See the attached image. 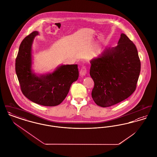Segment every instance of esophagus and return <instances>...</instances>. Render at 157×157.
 Wrapping results in <instances>:
<instances>
[{
	"instance_id": "esophagus-1",
	"label": "esophagus",
	"mask_w": 157,
	"mask_h": 157,
	"mask_svg": "<svg viewBox=\"0 0 157 157\" xmlns=\"http://www.w3.org/2000/svg\"><path fill=\"white\" fill-rule=\"evenodd\" d=\"M87 73V68L85 66H83L80 70V74L81 76H85Z\"/></svg>"
}]
</instances>
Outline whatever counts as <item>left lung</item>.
Segmentation results:
<instances>
[{"mask_svg": "<svg viewBox=\"0 0 157 157\" xmlns=\"http://www.w3.org/2000/svg\"><path fill=\"white\" fill-rule=\"evenodd\" d=\"M90 62V75L94 82L92 97L98 106L117 104L136 90L141 62L135 45L124 33L117 46L106 48Z\"/></svg>", "mask_w": 157, "mask_h": 157, "instance_id": "8db88e82", "label": "left lung"}]
</instances>
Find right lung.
<instances>
[{"label":"right lung","instance_id":"add662e5","mask_svg":"<svg viewBox=\"0 0 157 157\" xmlns=\"http://www.w3.org/2000/svg\"><path fill=\"white\" fill-rule=\"evenodd\" d=\"M37 31L32 32L21 42L15 70L23 94L30 101L43 106L59 105L67 96L72 83L77 81V65H62L51 74L37 75L32 70V45Z\"/></svg>","mask_w":157,"mask_h":157}]
</instances>
